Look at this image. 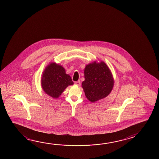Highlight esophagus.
<instances>
[{"mask_svg": "<svg viewBox=\"0 0 159 159\" xmlns=\"http://www.w3.org/2000/svg\"><path fill=\"white\" fill-rule=\"evenodd\" d=\"M75 84H76V85H78V86H80V81H75Z\"/></svg>", "mask_w": 159, "mask_h": 159, "instance_id": "34e87169", "label": "esophagus"}]
</instances>
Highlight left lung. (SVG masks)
Instances as JSON below:
<instances>
[{"instance_id":"obj_1","label":"left lung","mask_w":159,"mask_h":159,"mask_svg":"<svg viewBox=\"0 0 159 159\" xmlns=\"http://www.w3.org/2000/svg\"><path fill=\"white\" fill-rule=\"evenodd\" d=\"M82 87L90 102L104 98L112 90L114 86L112 74L104 62H94L86 65Z\"/></svg>"}]
</instances>
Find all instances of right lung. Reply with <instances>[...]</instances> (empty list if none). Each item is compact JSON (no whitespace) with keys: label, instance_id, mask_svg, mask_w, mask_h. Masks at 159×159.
<instances>
[{"label":"right lung","instance_id":"right-lung-1","mask_svg":"<svg viewBox=\"0 0 159 159\" xmlns=\"http://www.w3.org/2000/svg\"><path fill=\"white\" fill-rule=\"evenodd\" d=\"M73 84L70 76L65 73L63 66L55 63H51L47 66L42 79L44 91L54 98H57L67 86Z\"/></svg>","mask_w":159,"mask_h":159}]
</instances>
